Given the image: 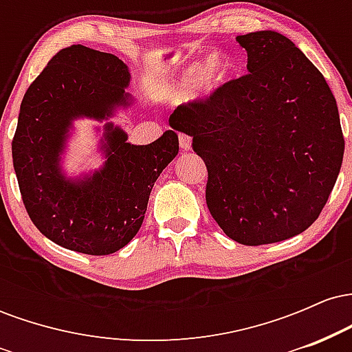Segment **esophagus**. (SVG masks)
Returning <instances> with one entry per match:
<instances>
[{
  "label": "esophagus",
  "mask_w": 352,
  "mask_h": 352,
  "mask_svg": "<svg viewBox=\"0 0 352 352\" xmlns=\"http://www.w3.org/2000/svg\"><path fill=\"white\" fill-rule=\"evenodd\" d=\"M179 144L182 151H190L192 148V139L187 134H179Z\"/></svg>",
  "instance_id": "esophagus-1"
}]
</instances>
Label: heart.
Here are the masks:
<instances>
[{
	"instance_id": "b5f03b06",
	"label": "heart",
	"mask_w": 352,
	"mask_h": 352,
	"mask_svg": "<svg viewBox=\"0 0 352 352\" xmlns=\"http://www.w3.org/2000/svg\"><path fill=\"white\" fill-rule=\"evenodd\" d=\"M232 60L223 52H212L200 64H190L170 92L172 104H187L199 94L215 91L232 74Z\"/></svg>"
}]
</instances>
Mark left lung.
I'll return each mask as SVG.
<instances>
[{"label": "left lung", "instance_id": "1", "mask_svg": "<svg viewBox=\"0 0 352 352\" xmlns=\"http://www.w3.org/2000/svg\"><path fill=\"white\" fill-rule=\"evenodd\" d=\"M248 74L175 109L208 170L207 207L225 235L268 245L313 225L341 170L344 137L333 92L314 64L276 31L236 38Z\"/></svg>", "mask_w": 352, "mask_h": 352}]
</instances>
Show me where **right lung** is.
Here are the masks:
<instances>
[{"instance_id":"obj_1","label":"right lung","mask_w":352,"mask_h":352,"mask_svg":"<svg viewBox=\"0 0 352 352\" xmlns=\"http://www.w3.org/2000/svg\"><path fill=\"white\" fill-rule=\"evenodd\" d=\"M127 64L74 44L60 50L28 87L13 139V165L28 215L51 241L72 252L111 254L142 225L159 175L179 153V135L164 132L147 145L106 122L99 148L106 162L82 177L63 170L74 120H109L134 99Z\"/></svg>"}]
</instances>
